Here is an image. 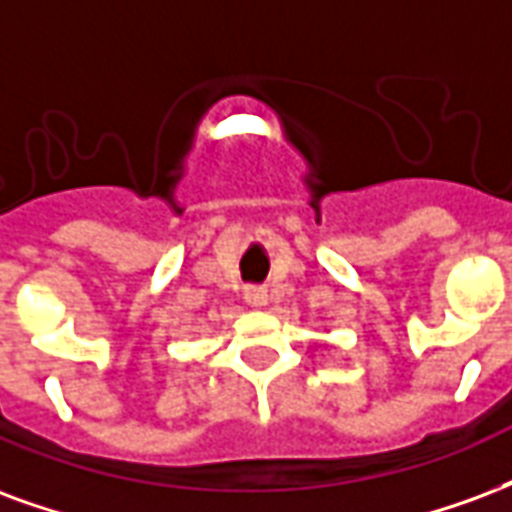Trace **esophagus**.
<instances>
[{"mask_svg": "<svg viewBox=\"0 0 512 512\" xmlns=\"http://www.w3.org/2000/svg\"><path fill=\"white\" fill-rule=\"evenodd\" d=\"M244 298L249 306H266L268 304V290L260 285H249L244 290Z\"/></svg>", "mask_w": 512, "mask_h": 512, "instance_id": "obj_1", "label": "esophagus"}]
</instances>
